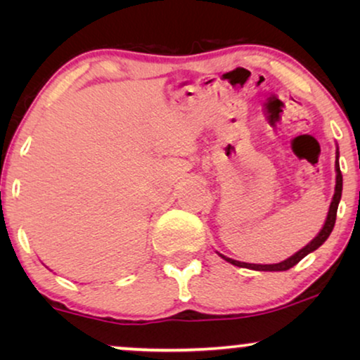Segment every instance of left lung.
<instances>
[{"mask_svg":"<svg viewBox=\"0 0 360 360\" xmlns=\"http://www.w3.org/2000/svg\"><path fill=\"white\" fill-rule=\"evenodd\" d=\"M338 159H339V152H338ZM336 174H338L336 175V188H334V196H333L331 206H329L326 223H324L323 229L319 231V234L316 236V238H314L309 244L304 245L302 250H298L297 254H293L292 257H288L287 260H283V262L269 264V265L239 262V260L229 259V257H226V255H223V254H219L221 257H223L224 260H228L229 264L238 265V267H245V269H252V270H264V272H282V270H288V269H292L293 265H297L300 260H302L303 257H307L309 252L316 250L319 245H321L324 240L329 238V234H331V231L334 228V223H336V214H338V206H339V201H341V195H342V174H341V170H339V162L338 160H336Z\"/></svg>","mask_w":360,"mask_h":360,"instance_id":"obj_1","label":"left lung"}]
</instances>
